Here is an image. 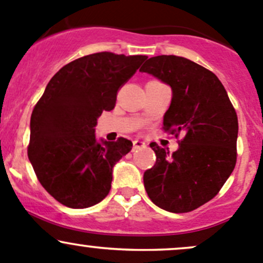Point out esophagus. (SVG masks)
Instances as JSON below:
<instances>
[{"instance_id":"34e87169","label":"esophagus","mask_w":263,"mask_h":263,"mask_svg":"<svg viewBox=\"0 0 263 263\" xmlns=\"http://www.w3.org/2000/svg\"><path fill=\"white\" fill-rule=\"evenodd\" d=\"M145 147H146V142L142 141V140H135L134 141V150H139V148Z\"/></svg>"}]
</instances>
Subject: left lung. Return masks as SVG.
Instances as JSON below:
<instances>
[{
  "label": "left lung",
  "instance_id": "obj_1",
  "mask_svg": "<svg viewBox=\"0 0 263 263\" xmlns=\"http://www.w3.org/2000/svg\"><path fill=\"white\" fill-rule=\"evenodd\" d=\"M169 85L163 128L178 136L171 155L155 142L156 163L144 173L148 198L169 213H188L214 198L237 161L238 117L215 73L178 55L151 57L140 68Z\"/></svg>",
  "mask_w": 263,
  "mask_h": 263
}]
</instances>
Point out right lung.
I'll return each mask as SVG.
<instances>
[{
  "mask_svg": "<svg viewBox=\"0 0 263 263\" xmlns=\"http://www.w3.org/2000/svg\"><path fill=\"white\" fill-rule=\"evenodd\" d=\"M146 58L110 52L78 58L50 79L34 107L29 160L44 190L62 205L90 208L109 193L113 168L132 142L98 140L95 126Z\"/></svg>",
  "mask_w": 263,
  "mask_h": 263,
  "instance_id": "add662e5",
  "label": "right lung"
}]
</instances>
